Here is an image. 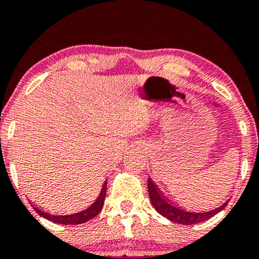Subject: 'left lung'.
Masks as SVG:
<instances>
[{"label": "left lung", "instance_id": "1", "mask_svg": "<svg viewBox=\"0 0 259 259\" xmlns=\"http://www.w3.org/2000/svg\"><path fill=\"white\" fill-rule=\"evenodd\" d=\"M148 193L149 199H151L152 205H153L155 210L159 212L161 216L165 219L170 220L171 222L179 223V224H195L204 222V221L210 220L214 214L222 211L227 206L228 201H226L222 206L214 208V210L207 211V212H191V211H186L185 208H181L174 206L171 202L164 197V194L159 191L155 183L151 179H148Z\"/></svg>", "mask_w": 259, "mask_h": 259}]
</instances>
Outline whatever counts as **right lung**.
<instances>
[{"instance_id":"add662e5","label":"right lung","mask_w":259,"mask_h":259,"mask_svg":"<svg viewBox=\"0 0 259 259\" xmlns=\"http://www.w3.org/2000/svg\"><path fill=\"white\" fill-rule=\"evenodd\" d=\"M106 188H107V181H105L104 186H102L101 193H100V195L95 200L94 204H93L92 206H89L87 210L80 211V212H78V213L66 214V216H54V214L47 213V212H45V211L39 210V208H37L35 206H33V208H35V211L39 214V216L45 217V219H47L48 221H52V222H54V223L72 224V226H74V224H80L84 222H88L89 220L94 219L95 216H98V213L101 211L102 206H104L105 197H106Z\"/></svg>"}]
</instances>
